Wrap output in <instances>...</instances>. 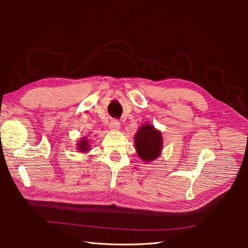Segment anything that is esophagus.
<instances>
[{"label": "esophagus", "instance_id": "esophagus-1", "mask_svg": "<svg viewBox=\"0 0 248 248\" xmlns=\"http://www.w3.org/2000/svg\"><path fill=\"white\" fill-rule=\"evenodd\" d=\"M120 127H121V125H120L119 121H117V120H112V121L109 123V129L112 131L119 130Z\"/></svg>", "mask_w": 248, "mask_h": 248}]
</instances>
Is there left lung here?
<instances>
[{
    "label": "left lung",
    "instance_id": "1",
    "mask_svg": "<svg viewBox=\"0 0 248 248\" xmlns=\"http://www.w3.org/2000/svg\"><path fill=\"white\" fill-rule=\"evenodd\" d=\"M134 146L142 161L151 162L157 159L161 154L163 146L161 131L150 123L142 124L134 136Z\"/></svg>",
    "mask_w": 248,
    "mask_h": 248
}]
</instances>
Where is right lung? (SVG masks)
I'll use <instances>...</instances> for the list:
<instances>
[{"mask_svg":"<svg viewBox=\"0 0 248 248\" xmlns=\"http://www.w3.org/2000/svg\"><path fill=\"white\" fill-rule=\"evenodd\" d=\"M77 150L80 153H88L90 151V142L87 138H81L77 144Z\"/></svg>","mask_w":248,"mask_h":248,"instance_id":"right-lung-1","label":"right lung"}]
</instances>
